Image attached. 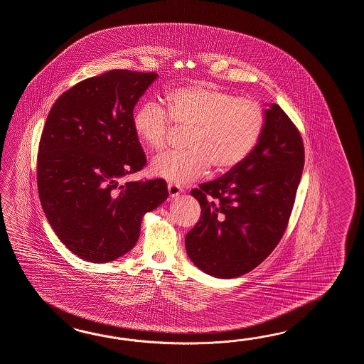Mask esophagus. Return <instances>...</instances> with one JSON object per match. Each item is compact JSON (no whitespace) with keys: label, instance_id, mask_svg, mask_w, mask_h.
<instances>
[{"label":"esophagus","instance_id":"1","mask_svg":"<svg viewBox=\"0 0 364 364\" xmlns=\"http://www.w3.org/2000/svg\"><path fill=\"white\" fill-rule=\"evenodd\" d=\"M181 192H183V189L180 186L172 184V183L168 184V193L171 198H176V197L181 195Z\"/></svg>","mask_w":364,"mask_h":364}]
</instances>
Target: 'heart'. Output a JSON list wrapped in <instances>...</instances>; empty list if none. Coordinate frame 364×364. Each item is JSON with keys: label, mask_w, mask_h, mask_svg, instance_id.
<instances>
[{"label": "heart", "mask_w": 364, "mask_h": 364, "mask_svg": "<svg viewBox=\"0 0 364 364\" xmlns=\"http://www.w3.org/2000/svg\"><path fill=\"white\" fill-rule=\"evenodd\" d=\"M166 105L146 101L134 113V132L151 151H163L173 130L191 129L186 152L154 159L151 171L171 183L186 184L204 176L212 167L223 173L238 167L257 147L264 127L260 107L237 98L213 84L172 89Z\"/></svg>", "instance_id": "heart-1"}]
</instances>
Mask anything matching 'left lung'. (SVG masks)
Listing matches in <instances>:
<instances>
[{"instance_id": "1", "label": "left lung", "mask_w": 364, "mask_h": 364, "mask_svg": "<svg viewBox=\"0 0 364 364\" xmlns=\"http://www.w3.org/2000/svg\"><path fill=\"white\" fill-rule=\"evenodd\" d=\"M297 127L277 104L247 159L191 195L200 221L186 234L189 259L208 275L232 279L259 266L282 240L304 169Z\"/></svg>"}]
</instances>
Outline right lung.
Masks as SVG:
<instances>
[{"label":"right lung","mask_w":364,"mask_h":364,"mask_svg":"<svg viewBox=\"0 0 364 364\" xmlns=\"http://www.w3.org/2000/svg\"><path fill=\"white\" fill-rule=\"evenodd\" d=\"M155 72L113 70L53 104L39 142L38 192L55 234L75 255L107 263L135 246L143 215L168 197L163 178L121 184L146 166L133 110Z\"/></svg>","instance_id":"1"}]
</instances>
